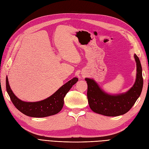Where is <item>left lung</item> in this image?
<instances>
[{
    "mask_svg": "<svg viewBox=\"0 0 149 149\" xmlns=\"http://www.w3.org/2000/svg\"><path fill=\"white\" fill-rule=\"evenodd\" d=\"M134 58L137 63L136 80L133 86L125 93L110 95L104 92L93 79H85L88 84V101L93 111L106 116H118L125 114L132 107L143 88L141 62L136 54Z\"/></svg>",
    "mask_w": 149,
    "mask_h": 149,
    "instance_id": "obj_1",
    "label": "left lung"
}]
</instances>
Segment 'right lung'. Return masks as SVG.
<instances>
[{
    "mask_svg": "<svg viewBox=\"0 0 149 149\" xmlns=\"http://www.w3.org/2000/svg\"><path fill=\"white\" fill-rule=\"evenodd\" d=\"M78 81L77 78H74L62 86L53 95L38 102H24L17 98L10 88L7 77L6 78V89L13 105L22 113L33 118H44L55 115L61 110L66 94Z\"/></svg>",
    "mask_w": 149,
    "mask_h": 149,
    "instance_id": "right-lung-1",
    "label": "right lung"
}]
</instances>
